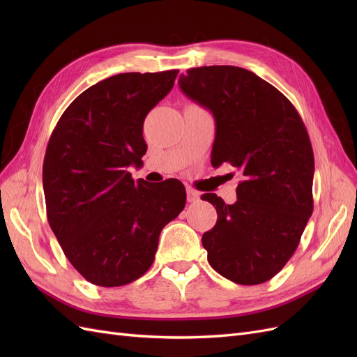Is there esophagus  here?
Instances as JSON below:
<instances>
[{
  "label": "esophagus",
  "instance_id": "1",
  "mask_svg": "<svg viewBox=\"0 0 357 357\" xmlns=\"http://www.w3.org/2000/svg\"><path fill=\"white\" fill-rule=\"evenodd\" d=\"M186 193H188V202H197V201H199V193L195 189L188 188Z\"/></svg>",
  "mask_w": 357,
  "mask_h": 357
}]
</instances>
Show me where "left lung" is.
<instances>
[{"mask_svg":"<svg viewBox=\"0 0 357 357\" xmlns=\"http://www.w3.org/2000/svg\"><path fill=\"white\" fill-rule=\"evenodd\" d=\"M215 121L211 165L241 172L236 202L215 193L218 222L202 235L210 265L238 284L271 280L295 253L312 213L314 155L296 109L273 84L232 66L190 68L178 79Z\"/></svg>","mask_w":357,"mask_h":357,"instance_id":"8db88e82","label":"left lung"}]
</instances>
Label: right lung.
<instances>
[{
    "mask_svg": "<svg viewBox=\"0 0 357 357\" xmlns=\"http://www.w3.org/2000/svg\"><path fill=\"white\" fill-rule=\"evenodd\" d=\"M178 70L123 73L82 92L50 135L43 164L47 220L63 253L92 284L135 282L155 261L160 231L185 208L176 178L134 181L143 164L147 113Z\"/></svg>",
    "mask_w": 357,
    "mask_h": 357,
    "instance_id": "1",
    "label": "right lung"
}]
</instances>
